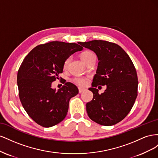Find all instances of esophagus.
I'll list each match as a JSON object with an SVG mask.
<instances>
[{"label":"esophagus","instance_id":"obj_1","mask_svg":"<svg viewBox=\"0 0 158 158\" xmlns=\"http://www.w3.org/2000/svg\"><path fill=\"white\" fill-rule=\"evenodd\" d=\"M78 90H79V93H82V92H85V89L82 88H78Z\"/></svg>","mask_w":158,"mask_h":158}]
</instances>
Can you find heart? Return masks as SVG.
<instances>
[{"label":"heart","mask_w":158,"mask_h":158,"mask_svg":"<svg viewBox=\"0 0 158 158\" xmlns=\"http://www.w3.org/2000/svg\"><path fill=\"white\" fill-rule=\"evenodd\" d=\"M92 58H95V56L93 52L90 51H86L83 52L82 55H81V59L85 63L87 61H88L89 59H92ZM70 59L68 58L66 59L64 63V69H67L69 64H70ZM87 80L88 78H85V77H79V78H76L74 79V82L76 84H77L78 85H80V86H84V85H86L87 84Z\"/></svg>","instance_id":"1"}]
</instances>
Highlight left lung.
Masks as SVG:
<instances>
[{"label":"left lung","instance_id":"8db88e82","mask_svg":"<svg viewBox=\"0 0 158 158\" xmlns=\"http://www.w3.org/2000/svg\"><path fill=\"white\" fill-rule=\"evenodd\" d=\"M78 44L93 51L99 60L92 88L93 99L86 103L90 119L101 125L111 126L121 121L131 111L138 94L136 70L127 52L113 43L94 40ZM106 85L102 94L95 88Z\"/></svg>","mask_w":158,"mask_h":158}]
</instances>
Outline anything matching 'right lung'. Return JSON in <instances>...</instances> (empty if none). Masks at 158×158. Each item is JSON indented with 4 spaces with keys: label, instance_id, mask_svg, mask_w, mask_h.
Returning a JSON list of instances; mask_svg holds the SVG:
<instances>
[{
    "label": "right lung",
    "instance_id": "1",
    "mask_svg": "<svg viewBox=\"0 0 158 158\" xmlns=\"http://www.w3.org/2000/svg\"><path fill=\"white\" fill-rule=\"evenodd\" d=\"M82 49L76 44L52 41L35 47L23 59L17 76L19 97L38 125L51 127L66 116L70 99L78 94V89L66 82L56 91L51 84L63 73L64 61Z\"/></svg>",
    "mask_w": 158,
    "mask_h": 158
}]
</instances>
